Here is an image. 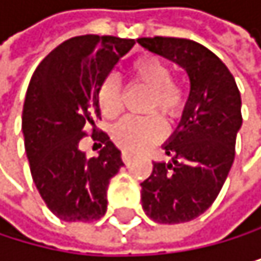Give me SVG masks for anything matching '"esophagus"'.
Listing matches in <instances>:
<instances>
[{"label":"esophagus","instance_id":"1","mask_svg":"<svg viewBox=\"0 0 261 261\" xmlns=\"http://www.w3.org/2000/svg\"><path fill=\"white\" fill-rule=\"evenodd\" d=\"M133 158V153L132 152H128V150H123L122 152V160H123V163H129V160Z\"/></svg>","mask_w":261,"mask_h":261}]
</instances>
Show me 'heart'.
Here are the masks:
<instances>
[{
    "instance_id": "obj_1",
    "label": "heart",
    "mask_w": 261,
    "mask_h": 261,
    "mask_svg": "<svg viewBox=\"0 0 261 261\" xmlns=\"http://www.w3.org/2000/svg\"><path fill=\"white\" fill-rule=\"evenodd\" d=\"M129 73L136 83H141L150 89L148 111H160L164 117L174 119L181 113L185 105V95L181 87L172 81V70L160 58L145 55L138 58ZM100 108L106 117H114L122 108V89L114 76H109L103 81L98 92ZM164 135V126L160 117H123L113 128V139L117 145L125 150L138 152L160 141Z\"/></svg>"
}]
</instances>
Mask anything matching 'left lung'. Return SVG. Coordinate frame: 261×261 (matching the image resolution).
Instances as JSON below:
<instances>
[{"label":"left lung","mask_w":261,"mask_h":261,"mask_svg":"<svg viewBox=\"0 0 261 261\" xmlns=\"http://www.w3.org/2000/svg\"><path fill=\"white\" fill-rule=\"evenodd\" d=\"M138 43L178 64L189 76L180 123L163 145L170 161H155L141 183L142 208L150 219L188 222L212 206L233 164L241 95L230 70L203 45L177 37H142Z\"/></svg>","instance_id":"left-lung-1"}]
</instances>
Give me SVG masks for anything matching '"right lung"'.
<instances>
[{
  "instance_id": "add662e5",
  "label": "right lung",
  "mask_w": 261,
  "mask_h": 261,
  "mask_svg": "<svg viewBox=\"0 0 261 261\" xmlns=\"http://www.w3.org/2000/svg\"><path fill=\"white\" fill-rule=\"evenodd\" d=\"M136 42L78 36L55 48L36 68L23 105L21 129L31 175L51 213L67 222H94L108 208V185L123 166L120 150L103 132L98 92ZM105 144L97 159L79 150L85 128Z\"/></svg>"
}]
</instances>
